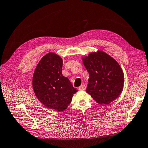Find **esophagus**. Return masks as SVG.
Listing matches in <instances>:
<instances>
[{"mask_svg":"<svg viewBox=\"0 0 148 148\" xmlns=\"http://www.w3.org/2000/svg\"><path fill=\"white\" fill-rule=\"evenodd\" d=\"M78 89L80 90H84L86 89V86L84 84L81 85L80 87H78Z\"/></svg>","mask_w":148,"mask_h":148,"instance_id":"esophagus-1","label":"esophagus"}]
</instances>
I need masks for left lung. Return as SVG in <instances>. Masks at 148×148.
I'll return each instance as SVG.
<instances>
[{"instance_id": "obj_1", "label": "left lung", "mask_w": 148, "mask_h": 148, "mask_svg": "<svg viewBox=\"0 0 148 148\" xmlns=\"http://www.w3.org/2000/svg\"><path fill=\"white\" fill-rule=\"evenodd\" d=\"M89 74L87 93L99 104L110 103L121 94L124 83L122 69L114 58L99 51L82 58Z\"/></svg>"}]
</instances>
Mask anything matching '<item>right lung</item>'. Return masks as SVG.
<instances>
[{
  "instance_id": "right-lung-1",
  "label": "right lung",
  "mask_w": 148,
  "mask_h": 148,
  "mask_svg": "<svg viewBox=\"0 0 148 148\" xmlns=\"http://www.w3.org/2000/svg\"><path fill=\"white\" fill-rule=\"evenodd\" d=\"M62 58L51 52L38 63L33 77V87L38 101L49 109L66 110L77 89L62 74Z\"/></svg>"
}]
</instances>
